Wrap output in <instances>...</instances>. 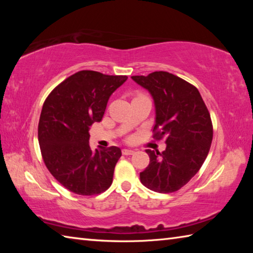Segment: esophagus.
Instances as JSON below:
<instances>
[{
  "label": "esophagus",
  "instance_id": "obj_1",
  "mask_svg": "<svg viewBox=\"0 0 253 253\" xmlns=\"http://www.w3.org/2000/svg\"><path fill=\"white\" fill-rule=\"evenodd\" d=\"M135 153V151H132V149H127V148H124L123 149V154L124 155H132V154Z\"/></svg>",
  "mask_w": 253,
  "mask_h": 253
}]
</instances>
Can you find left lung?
I'll use <instances>...</instances> for the list:
<instances>
[{"label": "left lung", "mask_w": 253, "mask_h": 253, "mask_svg": "<svg viewBox=\"0 0 253 253\" xmlns=\"http://www.w3.org/2000/svg\"><path fill=\"white\" fill-rule=\"evenodd\" d=\"M131 79L146 88L155 102L153 138L166 137L164 152L146 149L149 164L140 173V182L158 193H173L190 182L208 156L211 116L198 88L177 76L154 71Z\"/></svg>", "instance_id": "left-lung-1"}]
</instances>
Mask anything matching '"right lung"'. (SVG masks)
<instances>
[{
    "mask_svg": "<svg viewBox=\"0 0 253 253\" xmlns=\"http://www.w3.org/2000/svg\"><path fill=\"white\" fill-rule=\"evenodd\" d=\"M127 78L81 70L46 97L38 126L41 155L52 176L72 193L100 194L113 183L121 148L92 151L89 127L101 121L111 93Z\"/></svg>",
    "mask_w": 253,
    "mask_h": 253,
    "instance_id": "right-lung-1",
    "label": "right lung"
}]
</instances>
